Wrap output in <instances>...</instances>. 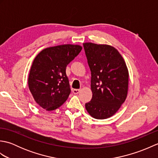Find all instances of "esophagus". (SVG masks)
Listing matches in <instances>:
<instances>
[{"label":"esophagus","mask_w":158,"mask_h":158,"mask_svg":"<svg viewBox=\"0 0 158 158\" xmlns=\"http://www.w3.org/2000/svg\"><path fill=\"white\" fill-rule=\"evenodd\" d=\"M79 92H80V89H74L73 90V93L75 94H79Z\"/></svg>","instance_id":"esophagus-1"}]
</instances>
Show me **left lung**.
Returning <instances> with one entry per match:
<instances>
[{"label":"left lung","mask_w":158,"mask_h":158,"mask_svg":"<svg viewBox=\"0 0 158 158\" xmlns=\"http://www.w3.org/2000/svg\"><path fill=\"white\" fill-rule=\"evenodd\" d=\"M83 48L91 70L92 92L85 109L94 118H109L126 99L128 70L122 55L112 46L85 43Z\"/></svg>","instance_id":"8db88e82"}]
</instances>
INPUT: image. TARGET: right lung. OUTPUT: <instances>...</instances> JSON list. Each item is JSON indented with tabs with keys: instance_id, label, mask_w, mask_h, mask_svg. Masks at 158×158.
<instances>
[{
	"instance_id": "1",
	"label": "right lung",
	"mask_w": 158,
	"mask_h": 158,
	"mask_svg": "<svg viewBox=\"0 0 158 158\" xmlns=\"http://www.w3.org/2000/svg\"><path fill=\"white\" fill-rule=\"evenodd\" d=\"M79 45L45 48L36 56L28 77V87L35 102L46 110L63 105L70 93L66 66L79 54Z\"/></svg>"
}]
</instances>
